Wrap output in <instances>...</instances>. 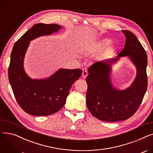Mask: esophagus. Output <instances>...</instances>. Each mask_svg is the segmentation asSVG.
<instances>
[{
  "mask_svg": "<svg viewBox=\"0 0 153 153\" xmlns=\"http://www.w3.org/2000/svg\"><path fill=\"white\" fill-rule=\"evenodd\" d=\"M82 76L84 79H85L87 76V69L85 68L82 69Z\"/></svg>",
  "mask_w": 153,
  "mask_h": 153,
  "instance_id": "34e87169",
  "label": "esophagus"
}]
</instances>
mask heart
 Instances as JSON below:
<instances>
[{"label":"heart","mask_w":153,"mask_h":153,"mask_svg":"<svg viewBox=\"0 0 153 153\" xmlns=\"http://www.w3.org/2000/svg\"><path fill=\"white\" fill-rule=\"evenodd\" d=\"M111 43V40L108 38H103L101 39L97 42H95L94 43H92L90 45L84 48L83 49L82 52L85 54L87 53H95L99 52L104 48L107 47ZM113 49V47L112 46H108L106 48L105 51L103 53V54L101 56V58H105L110 53V52Z\"/></svg>","instance_id":"b5f03b06"}]
</instances>
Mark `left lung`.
<instances>
[{
    "label": "left lung",
    "mask_w": 153,
    "mask_h": 153,
    "mask_svg": "<svg viewBox=\"0 0 153 153\" xmlns=\"http://www.w3.org/2000/svg\"><path fill=\"white\" fill-rule=\"evenodd\" d=\"M122 32L126 39L117 57L95 63L88 70L86 104L91 114L101 121L118 122L131 117L141 105L147 89V54L133 33L128 30ZM123 57L134 64L137 74L129 87L119 90L113 84L111 76L112 67Z\"/></svg>",
    "instance_id": "1"
}]
</instances>
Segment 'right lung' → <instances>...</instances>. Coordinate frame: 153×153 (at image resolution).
Instances as JSON below:
<instances>
[{"mask_svg":"<svg viewBox=\"0 0 153 153\" xmlns=\"http://www.w3.org/2000/svg\"><path fill=\"white\" fill-rule=\"evenodd\" d=\"M62 28L57 24H36L13 47L8 71L9 80L19 105L30 115L48 116L58 111L65 104L72 84L82 73L81 69L60 68L48 77L32 79L23 68L30 42L57 33Z\"/></svg>","mask_w":153,"mask_h":153,"instance_id":"obj_1","label":"right lung"}]
</instances>
